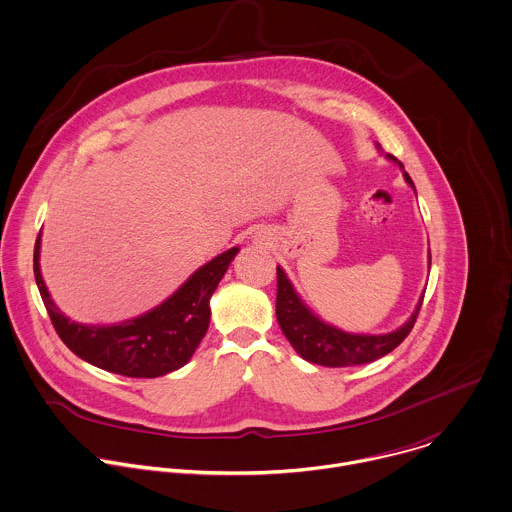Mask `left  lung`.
Here are the masks:
<instances>
[{"mask_svg":"<svg viewBox=\"0 0 512 512\" xmlns=\"http://www.w3.org/2000/svg\"><path fill=\"white\" fill-rule=\"evenodd\" d=\"M389 159L397 161L393 155H387ZM401 165V163H399ZM403 167V165H401ZM407 183L415 189L409 173H405ZM431 257V255H429ZM423 297L411 315V319L399 327L397 331L385 333V335H353L345 333L325 321H321L317 315H313L311 309L299 299L295 293L291 281L287 279L285 271L277 267V321L285 337L289 339L291 347L309 363L323 365V367H353V365H365L373 363L393 349H397L405 337L415 327V321L419 317Z\"/></svg>","mask_w":512,"mask_h":512,"instance_id":"1","label":"left lung"}]
</instances>
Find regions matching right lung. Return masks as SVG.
Returning <instances> with one entry per match:
<instances>
[{
  "label": "right lung",
  "instance_id": "obj_1",
  "mask_svg": "<svg viewBox=\"0 0 512 512\" xmlns=\"http://www.w3.org/2000/svg\"><path fill=\"white\" fill-rule=\"evenodd\" d=\"M37 235L33 249V275L59 339L83 361L103 371L153 379L183 367L209 329V299L223 279L239 247H233L199 267L167 301L145 315L119 325L99 327L69 321L51 301L39 271Z\"/></svg>",
  "mask_w": 512,
  "mask_h": 512
}]
</instances>
